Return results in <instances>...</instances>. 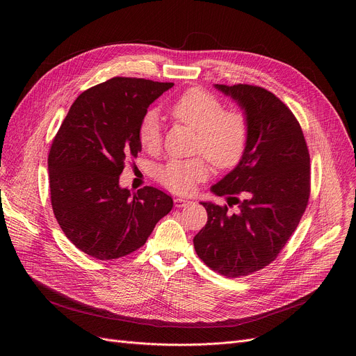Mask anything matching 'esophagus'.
I'll return each instance as SVG.
<instances>
[{
    "instance_id": "1",
    "label": "esophagus",
    "mask_w": 356,
    "mask_h": 356,
    "mask_svg": "<svg viewBox=\"0 0 356 356\" xmlns=\"http://www.w3.org/2000/svg\"><path fill=\"white\" fill-rule=\"evenodd\" d=\"M190 204H193V201H190V200H187V198H180V197L175 198V206H176V207H179V209L188 207Z\"/></svg>"
}]
</instances>
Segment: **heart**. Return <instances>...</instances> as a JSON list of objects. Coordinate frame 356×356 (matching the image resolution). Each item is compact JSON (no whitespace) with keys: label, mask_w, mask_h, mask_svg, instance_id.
Returning a JSON list of instances; mask_svg holds the SVG:
<instances>
[{"label":"heart","mask_w":356,"mask_h":356,"mask_svg":"<svg viewBox=\"0 0 356 356\" xmlns=\"http://www.w3.org/2000/svg\"><path fill=\"white\" fill-rule=\"evenodd\" d=\"M172 115L197 132L195 152H202L214 166L229 169L245 152L248 122L243 114L225 110L220 98L201 88H190L172 106ZM138 142L146 152H156L162 142L159 114L150 110L138 125ZM210 166L202 158L172 159L159 170V180L170 190L191 193L197 183L207 180Z\"/></svg>","instance_id":"1"}]
</instances>
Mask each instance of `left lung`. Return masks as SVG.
<instances>
[{
    "mask_svg": "<svg viewBox=\"0 0 356 356\" xmlns=\"http://www.w3.org/2000/svg\"><path fill=\"white\" fill-rule=\"evenodd\" d=\"M214 87L239 106L249 128L241 161L210 188L239 211L201 201L209 220L193 242L207 266L239 277L273 262L297 228L310 197V155L300 124L275 94L249 84Z\"/></svg>",
    "mask_w": 356,
    "mask_h": 356,
    "instance_id": "8db88e82",
    "label": "left lung"
}]
</instances>
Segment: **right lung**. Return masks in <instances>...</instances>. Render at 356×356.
Here are the masks:
<instances>
[{
    "instance_id": "1",
    "label": "right lung",
    "mask_w": 356,
    "mask_h": 356,
    "mask_svg": "<svg viewBox=\"0 0 356 356\" xmlns=\"http://www.w3.org/2000/svg\"><path fill=\"white\" fill-rule=\"evenodd\" d=\"M173 83L114 77L81 92L49 152L50 200L65 235L87 255L110 261L140 248L173 200L146 186H120L125 161L142 146L138 125Z\"/></svg>"
}]
</instances>
